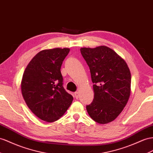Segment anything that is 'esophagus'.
I'll return each mask as SVG.
<instances>
[{
	"mask_svg": "<svg viewBox=\"0 0 153 153\" xmlns=\"http://www.w3.org/2000/svg\"><path fill=\"white\" fill-rule=\"evenodd\" d=\"M74 96H75V97L76 99L78 98V96H79V92H76L75 93H74Z\"/></svg>",
	"mask_w": 153,
	"mask_h": 153,
	"instance_id": "1",
	"label": "esophagus"
}]
</instances>
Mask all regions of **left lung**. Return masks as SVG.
Segmentation results:
<instances>
[{
  "instance_id": "left-lung-1",
  "label": "left lung",
  "mask_w": 153,
  "mask_h": 153,
  "mask_svg": "<svg viewBox=\"0 0 153 153\" xmlns=\"http://www.w3.org/2000/svg\"><path fill=\"white\" fill-rule=\"evenodd\" d=\"M80 51L94 83V97L87 111L97 123H110L122 112L130 97V70L123 59L106 46L85 47Z\"/></svg>"
}]
</instances>
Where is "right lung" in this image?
Returning a JSON list of instances; mask_svg holds the SVG:
<instances>
[{"label": "right lung", "mask_w": 153, "mask_h": 153, "mask_svg": "<svg viewBox=\"0 0 153 153\" xmlns=\"http://www.w3.org/2000/svg\"><path fill=\"white\" fill-rule=\"evenodd\" d=\"M70 48L43 50L27 65L21 81V92L27 106L39 119L59 120L72 104L73 97L62 87L61 67Z\"/></svg>", "instance_id": "right-lung-1"}]
</instances>
